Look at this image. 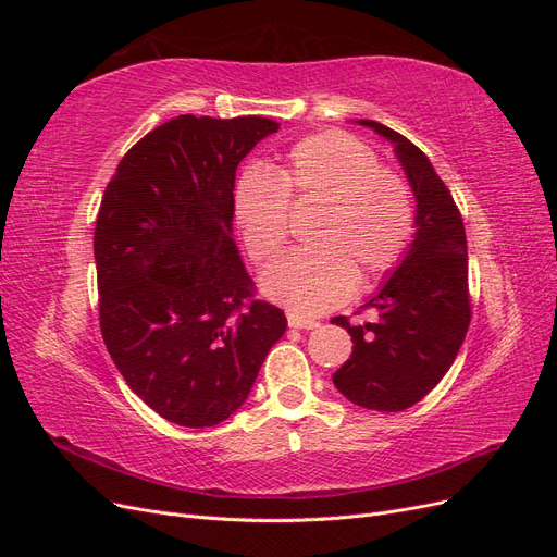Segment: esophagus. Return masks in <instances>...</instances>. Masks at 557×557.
Segmentation results:
<instances>
[{
  "instance_id": "1",
  "label": "esophagus",
  "mask_w": 557,
  "mask_h": 557,
  "mask_svg": "<svg viewBox=\"0 0 557 557\" xmlns=\"http://www.w3.org/2000/svg\"><path fill=\"white\" fill-rule=\"evenodd\" d=\"M288 323L295 330H315L320 325L315 318H307V315H299V313H288Z\"/></svg>"
}]
</instances>
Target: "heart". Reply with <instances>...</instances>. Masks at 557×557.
I'll list each match as a JSON object with an SVG mask.
<instances>
[{"label": "heart", "instance_id": "1", "mask_svg": "<svg viewBox=\"0 0 557 557\" xmlns=\"http://www.w3.org/2000/svg\"><path fill=\"white\" fill-rule=\"evenodd\" d=\"M323 201L309 230L311 248L278 260L264 293L297 313L339 305L356 285L401 262L413 239L409 183L383 166L374 148L342 129L299 139L274 172L250 170L234 190V218L250 258L272 262L288 244L290 209Z\"/></svg>", "mask_w": 557, "mask_h": 557}]
</instances>
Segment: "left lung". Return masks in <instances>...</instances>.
I'll return each instance as SVG.
<instances>
[{
  "mask_svg": "<svg viewBox=\"0 0 557 557\" xmlns=\"http://www.w3.org/2000/svg\"><path fill=\"white\" fill-rule=\"evenodd\" d=\"M395 144L413 188L416 239L379 295L362 309L374 320L332 323L348 330L350 358L332 381L346 399L374 411H404L444 379L471 320L467 237L458 205L416 144L376 121H360Z\"/></svg>",
  "mask_w": 557,
  "mask_h": 557,
  "instance_id": "left-lung-1",
  "label": "left lung"
}]
</instances>
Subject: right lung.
<instances>
[{"label": "right lung", "instance_id": "1", "mask_svg": "<svg viewBox=\"0 0 557 557\" xmlns=\"http://www.w3.org/2000/svg\"><path fill=\"white\" fill-rule=\"evenodd\" d=\"M278 123L178 115L115 166L95 225L99 327L134 395L181 428L223 423L288 327L232 239L239 162Z\"/></svg>", "mask_w": 557, "mask_h": 557}]
</instances>
